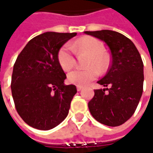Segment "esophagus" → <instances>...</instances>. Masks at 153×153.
<instances>
[{
    "label": "esophagus",
    "mask_w": 153,
    "mask_h": 153,
    "mask_svg": "<svg viewBox=\"0 0 153 153\" xmlns=\"http://www.w3.org/2000/svg\"><path fill=\"white\" fill-rule=\"evenodd\" d=\"M82 89H83V87L82 86H77V90L78 91H81Z\"/></svg>",
    "instance_id": "esophagus-1"
}]
</instances>
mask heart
Instances as JSON below:
<instances>
[{"instance_id": "1", "label": "heart", "mask_w": 153, "mask_h": 153, "mask_svg": "<svg viewBox=\"0 0 153 153\" xmlns=\"http://www.w3.org/2000/svg\"><path fill=\"white\" fill-rule=\"evenodd\" d=\"M105 45L102 41L93 37L84 36L71 44L65 43L57 52V60L61 68L69 71L76 64L74 52L88 53L91 56L86 70H75L68 74V81L78 86H85L96 79L101 73L108 68V60L105 56ZM100 70L98 71V70Z\"/></svg>"}]
</instances>
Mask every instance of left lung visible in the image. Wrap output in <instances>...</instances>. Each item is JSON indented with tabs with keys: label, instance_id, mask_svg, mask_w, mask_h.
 <instances>
[{
	"label": "left lung",
	"instance_id": "obj_1",
	"mask_svg": "<svg viewBox=\"0 0 153 153\" xmlns=\"http://www.w3.org/2000/svg\"><path fill=\"white\" fill-rule=\"evenodd\" d=\"M109 47L111 63L107 73L97 83L104 89L94 90L88 102L93 118L103 125L119 126L134 115L143 88V63L130 39L111 30L86 31Z\"/></svg>",
	"mask_w": 153,
	"mask_h": 153
}]
</instances>
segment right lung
I'll list each match as a JSON object with an SVG mask.
<instances>
[{
    "label": "right lung",
    "instance_id": "1",
    "mask_svg": "<svg viewBox=\"0 0 153 153\" xmlns=\"http://www.w3.org/2000/svg\"><path fill=\"white\" fill-rule=\"evenodd\" d=\"M76 33L47 32L29 41L15 60L11 93L23 120L41 130L55 128L65 119L77 93L65 85L66 75L57 60L60 47Z\"/></svg>",
    "mask_w": 153,
    "mask_h": 153
}]
</instances>
